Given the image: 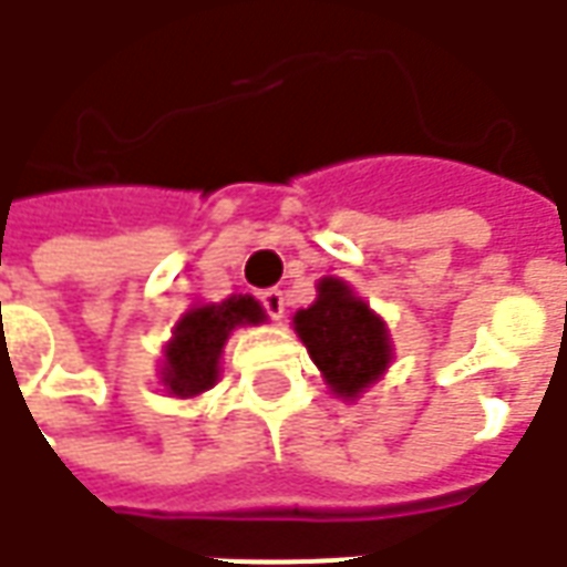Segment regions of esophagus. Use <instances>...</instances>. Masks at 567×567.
I'll return each mask as SVG.
<instances>
[{"label": "esophagus", "instance_id": "34e87169", "mask_svg": "<svg viewBox=\"0 0 567 567\" xmlns=\"http://www.w3.org/2000/svg\"><path fill=\"white\" fill-rule=\"evenodd\" d=\"M261 306H265V311L275 318V321H280L284 318V311H287V296L280 290H265L261 292Z\"/></svg>", "mask_w": 567, "mask_h": 567}]
</instances>
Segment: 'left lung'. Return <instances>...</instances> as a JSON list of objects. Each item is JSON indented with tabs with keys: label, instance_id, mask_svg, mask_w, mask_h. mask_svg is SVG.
Returning <instances> with one entry per match:
<instances>
[{
	"label": "left lung",
	"instance_id": "obj_1",
	"mask_svg": "<svg viewBox=\"0 0 567 567\" xmlns=\"http://www.w3.org/2000/svg\"><path fill=\"white\" fill-rule=\"evenodd\" d=\"M309 309L292 315V330L306 343L328 390L343 402H355L381 381L396 359L390 328L340 277H321Z\"/></svg>",
	"mask_w": 567,
	"mask_h": 567
}]
</instances>
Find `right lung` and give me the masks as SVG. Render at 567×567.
I'll return each instance as SVG.
<instances>
[{
  "instance_id": "1",
  "label": "right lung",
  "mask_w": 567,
  "mask_h": 567,
  "mask_svg": "<svg viewBox=\"0 0 567 567\" xmlns=\"http://www.w3.org/2000/svg\"><path fill=\"white\" fill-rule=\"evenodd\" d=\"M268 315L249 292H234L221 302H193L177 318L171 340L162 346L158 383L168 396L196 399L221 378V355L237 328L265 324Z\"/></svg>"
}]
</instances>
